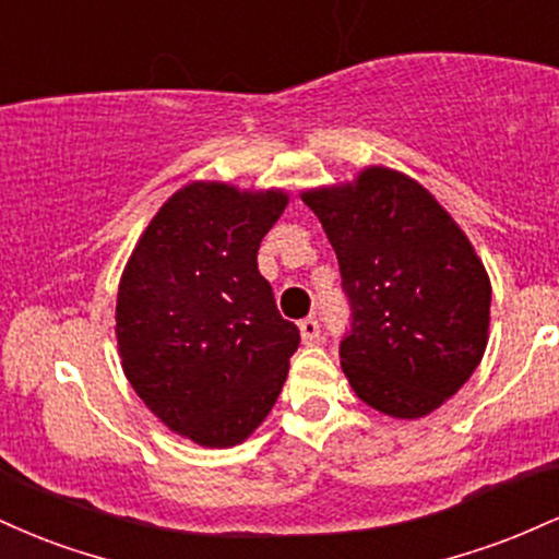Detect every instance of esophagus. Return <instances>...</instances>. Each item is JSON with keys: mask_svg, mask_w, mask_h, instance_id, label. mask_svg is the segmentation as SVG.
I'll return each instance as SVG.
<instances>
[{"mask_svg": "<svg viewBox=\"0 0 559 559\" xmlns=\"http://www.w3.org/2000/svg\"><path fill=\"white\" fill-rule=\"evenodd\" d=\"M299 331H301V338H305V344H318L320 336H323L318 318H305V320H301Z\"/></svg>", "mask_w": 559, "mask_h": 559, "instance_id": "1", "label": "esophagus"}]
</instances>
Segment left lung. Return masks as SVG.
Listing matches in <instances>:
<instances>
[{
	"mask_svg": "<svg viewBox=\"0 0 559 559\" xmlns=\"http://www.w3.org/2000/svg\"><path fill=\"white\" fill-rule=\"evenodd\" d=\"M301 199L342 271L352 389L394 418H423L457 394L489 338L491 286L471 241L420 183L386 168Z\"/></svg>",
	"mask_w": 559,
	"mask_h": 559,
	"instance_id": "left-lung-1",
	"label": "left lung"
}]
</instances>
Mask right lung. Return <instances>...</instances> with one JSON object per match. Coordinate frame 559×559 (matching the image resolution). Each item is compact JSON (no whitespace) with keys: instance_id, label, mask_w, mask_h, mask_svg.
<instances>
[{"instance_id":"obj_1","label":"right lung","mask_w":559,"mask_h":559,"mask_svg":"<svg viewBox=\"0 0 559 559\" xmlns=\"http://www.w3.org/2000/svg\"><path fill=\"white\" fill-rule=\"evenodd\" d=\"M286 194L191 183L144 230L120 281L126 378L170 431L204 447L247 439L278 400L299 329L258 271Z\"/></svg>"}]
</instances>
